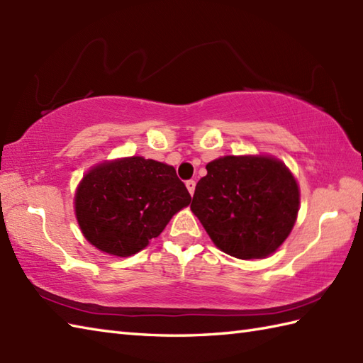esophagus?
Instances as JSON below:
<instances>
[{
    "instance_id": "obj_1",
    "label": "esophagus",
    "mask_w": 363,
    "mask_h": 363,
    "mask_svg": "<svg viewBox=\"0 0 363 363\" xmlns=\"http://www.w3.org/2000/svg\"><path fill=\"white\" fill-rule=\"evenodd\" d=\"M186 186H187V189H189V191H190V195H194V194H195V186H196V182H195L194 179H190V181H187V182H186Z\"/></svg>"
}]
</instances>
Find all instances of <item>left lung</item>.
I'll list each match as a JSON object with an SVG mask.
<instances>
[{
    "label": "left lung",
    "mask_w": 363,
    "mask_h": 363,
    "mask_svg": "<svg viewBox=\"0 0 363 363\" xmlns=\"http://www.w3.org/2000/svg\"><path fill=\"white\" fill-rule=\"evenodd\" d=\"M190 209L229 256L264 259L295 225L299 190L295 177L273 157L226 156L206 165Z\"/></svg>",
    "instance_id": "8db88e82"
}]
</instances>
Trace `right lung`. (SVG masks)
I'll return each instance as SVG.
<instances>
[{"label": "right lung", "instance_id": "add662e5", "mask_svg": "<svg viewBox=\"0 0 363 363\" xmlns=\"http://www.w3.org/2000/svg\"><path fill=\"white\" fill-rule=\"evenodd\" d=\"M190 201L173 167L134 156L91 168L76 191L74 207L91 245L126 257L143 250Z\"/></svg>", "mask_w": 363, "mask_h": 363}]
</instances>
